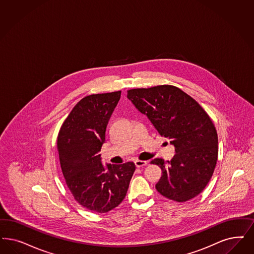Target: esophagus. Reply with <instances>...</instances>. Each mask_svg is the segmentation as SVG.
I'll use <instances>...</instances> for the list:
<instances>
[{"mask_svg":"<svg viewBox=\"0 0 254 254\" xmlns=\"http://www.w3.org/2000/svg\"><path fill=\"white\" fill-rule=\"evenodd\" d=\"M135 165H136V167H138V168L146 166V165H147V161H144V160H136V161H135Z\"/></svg>","mask_w":254,"mask_h":254,"instance_id":"1","label":"esophagus"}]
</instances>
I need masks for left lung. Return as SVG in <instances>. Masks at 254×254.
Here are the masks:
<instances>
[{
    "label": "left lung",
    "instance_id": "obj_1",
    "mask_svg": "<svg viewBox=\"0 0 254 254\" xmlns=\"http://www.w3.org/2000/svg\"><path fill=\"white\" fill-rule=\"evenodd\" d=\"M127 98L175 146L171 161H151L162 171L157 190L178 202L199 195L218 159V134L209 115L191 96L173 85L131 89Z\"/></svg>",
    "mask_w": 254,
    "mask_h": 254
}]
</instances>
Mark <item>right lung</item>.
<instances>
[{"label":"right lung","mask_w":254,"mask_h":254,"mask_svg":"<svg viewBox=\"0 0 254 254\" xmlns=\"http://www.w3.org/2000/svg\"><path fill=\"white\" fill-rule=\"evenodd\" d=\"M120 96L121 91L83 97L57 137L62 172L70 192L81 206L97 213H107L122 202L136 169L133 162L104 167L98 154Z\"/></svg>","instance_id":"obj_1"}]
</instances>
